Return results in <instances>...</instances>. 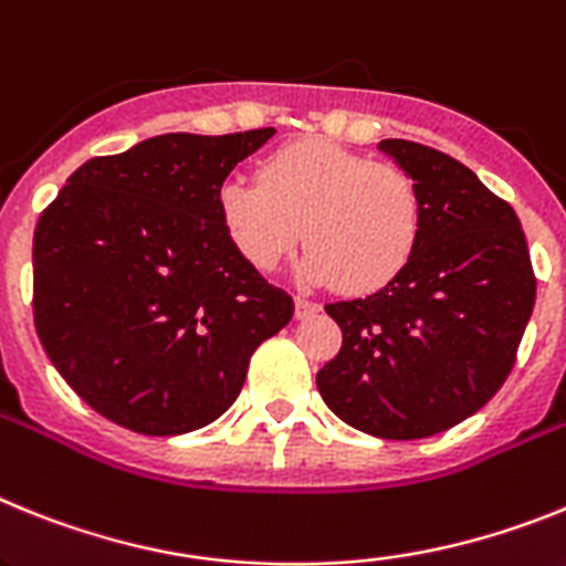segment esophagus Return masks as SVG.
Here are the masks:
<instances>
[{
  "label": "esophagus",
  "mask_w": 566,
  "mask_h": 566,
  "mask_svg": "<svg viewBox=\"0 0 566 566\" xmlns=\"http://www.w3.org/2000/svg\"><path fill=\"white\" fill-rule=\"evenodd\" d=\"M318 311H322V307H318L316 302L296 296V318H307V316H313V313H318Z\"/></svg>",
  "instance_id": "34e87169"
}]
</instances>
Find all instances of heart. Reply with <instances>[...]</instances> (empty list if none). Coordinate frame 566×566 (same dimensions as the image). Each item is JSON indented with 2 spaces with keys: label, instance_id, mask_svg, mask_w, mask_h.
<instances>
[{
  "label": "heart",
  "instance_id": "1",
  "mask_svg": "<svg viewBox=\"0 0 566 566\" xmlns=\"http://www.w3.org/2000/svg\"><path fill=\"white\" fill-rule=\"evenodd\" d=\"M230 242L255 270H273L304 233L298 276L373 293L399 279L421 239V196L396 165H376L336 142L290 145L259 179L230 176L219 188Z\"/></svg>",
  "mask_w": 566,
  "mask_h": 566
}]
</instances>
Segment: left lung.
Returning <instances> with one entry per match:
<instances>
[{"label": "left lung", "instance_id": "obj_1", "mask_svg": "<svg viewBox=\"0 0 566 566\" xmlns=\"http://www.w3.org/2000/svg\"><path fill=\"white\" fill-rule=\"evenodd\" d=\"M378 150L419 188V248L387 287L324 307L342 327V350L316 385L356 430L427 439L504 385L533 316L535 276L518 216L470 167L419 142L385 139Z\"/></svg>", "mask_w": 566, "mask_h": 566}]
</instances>
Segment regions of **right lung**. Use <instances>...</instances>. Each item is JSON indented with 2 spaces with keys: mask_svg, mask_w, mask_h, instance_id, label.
<instances>
[{
  "mask_svg": "<svg viewBox=\"0 0 566 566\" xmlns=\"http://www.w3.org/2000/svg\"><path fill=\"white\" fill-rule=\"evenodd\" d=\"M276 127L165 134L85 161L39 216L33 322L62 378L113 424L181 436L242 392L293 298L230 242L219 188Z\"/></svg>",
  "mask_w": 566,
  "mask_h": 566,
  "instance_id": "obj_1",
  "label": "right lung"
}]
</instances>
